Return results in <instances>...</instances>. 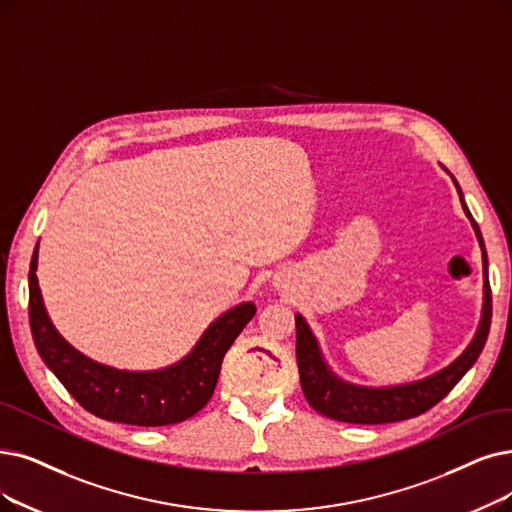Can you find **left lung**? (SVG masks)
Masks as SVG:
<instances>
[{"label":"left lung","instance_id":"obj_1","mask_svg":"<svg viewBox=\"0 0 512 512\" xmlns=\"http://www.w3.org/2000/svg\"><path fill=\"white\" fill-rule=\"evenodd\" d=\"M454 185L460 193L462 208L470 218V224H473L483 250V315L473 342L466 346V351L452 365H447L445 370L424 380L388 388H365L342 382L330 372V367L325 365L319 353L317 340L311 334L309 325H306V321L300 315H296V359L300 372V386L306 401H309V405L319 414L351 424H388L420 416L431 410L433 405H437L449 391H452V388L462 380V376L479 359L489 334V325H492V288H489L487 254L481 231L466 208L456 178Z\"/></svg>","mask_w":512,"mask_h":512}]
</instances>
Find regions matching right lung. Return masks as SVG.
Segmentation results:
<instances>
[{"instance_id":"right-lung-1","label":"right lung","mask_w":512,"mask_h":512,"mask_svg":"<svg viewBox=\"0 0 512 512\" xmlns=\"http://www.w3.org/2000/svg\"><path fill=\"white\" fill-rule=\"evenodd\" d=\"M35 269L37 245L29 267V323L37 353L84 410L111 422L166 426L195 416L214 395L224 355L256 315V306L243 302L220 315L176 365L157 372H121L77 353L54 330Z\"/></svg>"}]
</instances>
